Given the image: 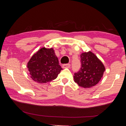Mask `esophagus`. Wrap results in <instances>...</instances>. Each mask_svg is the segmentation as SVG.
<instances>
[{"label": "esophagus", "mask_w": 126, "mask_h": 126, "mask_svg": "<svg viewBox=\"0 0 126 126\" xmlns=\"http://www.w3.org/2000/svg\"><path fill=\"white\" fill-rule=\"evenodd\" d=\"M62 67L63 68H69L71 67V64H64L62 65Z\"/></svg>", "instance_id": "obj_1"}]
</instances>
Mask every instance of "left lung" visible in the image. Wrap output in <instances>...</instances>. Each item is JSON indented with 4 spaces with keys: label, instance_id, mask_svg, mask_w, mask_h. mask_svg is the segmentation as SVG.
Wrapping results in <instances>:
<instances>
[{
    "label": "left lung",
    "instance_id": "1",
    "mask_svg": "<svg viewBox=\"0 0 126 126\" xmlns=\"http://www.w3.org/2000/svg\"><path fill=\"white\" fill-rule=\"evenodd\" d=\"M80 63V69L74 73V82L83 88L94 86L101 80L105 71L103 63L91 52L81 54Z\"/></svg>",
    "mask_w": 126,
    "mask_h": 126
}]
</instances>
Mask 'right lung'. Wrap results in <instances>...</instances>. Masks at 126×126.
I'll list each match as a JSON object with an SVG mask.
<instances>
[{"label": "right lung", "instance_id": "obj_1", "mask_svg": "<svg viewBox=\"0 0 126 126\" xmlns=\"http://www.w3.org/2000/svg\"><path fill=\"white\" fill-rule=\"evenodd\" d=\"M31 77L39 83L50 82L63 69L53 48L43 47L35 53L27 64Z\"/></svg>", "mask_w": 126, "mask_h": 126}]
</instances>
